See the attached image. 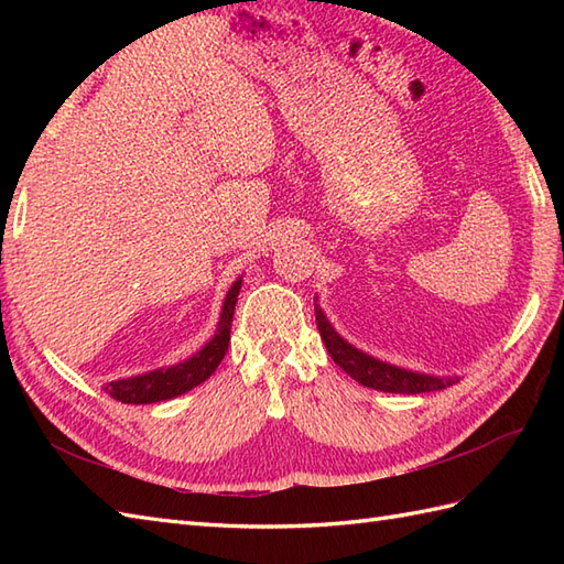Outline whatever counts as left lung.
I'll return each mask as SVG.
<instances>
[{
    "label": "left lung",
    "instance_id": "1",
    "mask_svg": "<svg viewBox=\"0 0 564 564\" xmlns=\"http://www.w3.org/2000/svg\"><path fill=\"white\" fill-rule=\"evenodd\" d=\"M315 317H317V329L319 337L325 341L329 356L334 358L344 373H349L356 382H361L366 388L382 390V392H402V394H419V392H434L443 390L455 382V378H436L426 373H414V370H406L400 366H392L380 361V358L368 356L358 351L356 346L344 341L334 327L329 325L327 315L322 313V307L315 305Z\"/></svg>",
    "mask_w": 564,
    "mask_h": 564
}]
</instances>
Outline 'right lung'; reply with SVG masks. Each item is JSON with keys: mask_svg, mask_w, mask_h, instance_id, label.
<instances>
[{"mask_svg": "<svg viewBox=\"0 0 564 564\" xmlns=\"http://www.w3.org/2000/svg\"><path fill=\"white\" fill-rule=\"evenodd\" d=\"M239 289H242V279H237L232 283V289L227 291L215 337L203 346L198 354L170 368H158L142 376L106 382V392L123 404H152V402L172 400L176 394H184L191 388L200 386L203 380H208L213 376V370L220 366L223 356L227 351V344H230L232 315H235Z\"/></svg>", "mask_w": 564, "mask_h": 564, "instance_id": "right-lung-1", "label": "right lung"}]
</instances>
